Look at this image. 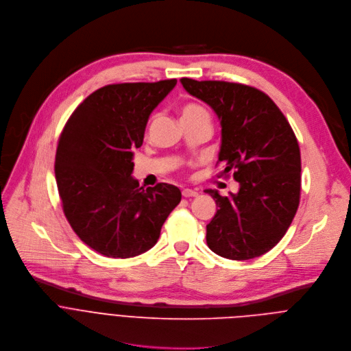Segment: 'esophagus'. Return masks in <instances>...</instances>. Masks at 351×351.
<instances>
[{
    "mask_svg": "<svg viewBox=\"0 0 351 351\" xmlns=\"http://www.w3.org/2000/svg\"><path fill=\"white\" fill-rule=\"evenodd\" d=\"M182 196L184 197H195V196H197V191L185 188V189H182Z\"/></svg>",
    "mask_w": 351,
    "mask_h": 351,
    "instance_id": "1",
    "label": "esophagus"
}]
</instances>
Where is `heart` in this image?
<instances>
[{
    "mask_svg": "<svg viewBox=\"0 0 351 351\" xmlns=\"http://www.w3.org/2000/svg\"><path fill=\"white\" fill-rule=\"evenodd\" d=\"M195 113H206V112L203 108H200L197 105H186L181 110V116H189V114H195Z\"/></svg>",
    "mask_w": 351,
    "mask_h": 351,
    "instance_id": "1",
    "label": "heart"
}]
</instances>
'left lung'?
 <instances>
[{
	"label": "left lung",
	"instance_id": "1",
	"mask_svg": "<svg viewBox=\"0 0 351 351\" xmlns=\"http://www.w3.org/2000/svg\"><path fill=\"white\" fill-rule=\"evenodd\" d=\"M207 104L221 127L219 162L234 173L237 193L206 189L217 204L206 226L210 250L230 260H250L287 234L300 199V149L295 132L272 99L243 84L180 80Z\"/></svg>",
	"mask_w": 351,
	"mask_h": 351
}]
</instances>
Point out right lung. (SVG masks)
I'll return each instance as SVG.
<instances>
[{
	"label": "right lung",
	"instance_id": "1",
	"mask_svg": "<svg viewBox=\"0 0 351 351\" xmlns=\"http://www.w3.org/2000/svg\"><path fill=\"white\" fill-rule=\"evenodd\" d=\"M177 80L105 86L87 97L60 135L55 178L63 212L95 252L128 258L152 249L181 191L160 182L144 189L132 177L134 149L151 113Z\"/></svg>",
	"mask_w": 351,
	"mask_h": 351
}]
</instances>
